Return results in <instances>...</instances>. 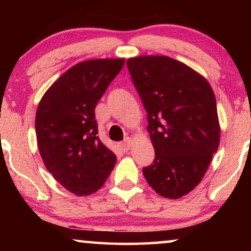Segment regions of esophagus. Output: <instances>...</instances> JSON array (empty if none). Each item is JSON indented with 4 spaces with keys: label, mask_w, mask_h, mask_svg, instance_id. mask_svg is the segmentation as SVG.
I'll list each match as a JSON object with an SVG mask.
<instances>
[{
    "label": "esophagus",
    "mask_w": 251,
    "mask_h": 251,
    "mask_svg": "<svg viewBox=\"0 0 251 251\" xmlns=\"http://www.w3.org/2000/svg\"><path fill=\"white\" fill-rule=\"evenodd\" d=\"M131 143H132L131 139L126 138L125 142L119 144V147L121 149L122 152H128V151L130 150V147H131Z\"/></svg>",
    "instance_id": "1"
}]
</instances>
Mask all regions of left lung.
<instances>
[{
	"label": "left lung",
	"instance_id": "1",
	"mask_svg": "<svg viewBox=\"0 0 251 251\" xmlns=\"http://www.w3.org/2000/svg\"><path fill=\"white\" fill-rule=\"evenodd\" d=\"M126 66L147 112L155 157L143 168L150 186L184 197L207 173L221 139L216 98L205 77L167 56L129 58Z\"/></svg>",
	"mask_w": 251,
	"mask_h": 251
}]
</instances>
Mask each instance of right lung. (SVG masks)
Returning <instances> with one entry per match:
<instances>
[{
    "instance_id": "1",
    "label": "right lung",
    "mask_w": 251,
    "mask_h": 251,
    "mask_svg": "<svg viewBox=\"0 0 251 251\" xmlns=\"http://www.w3.org/2000/svg\"><path fill=\"white\" fill-rule=\"evenodd\" d=\"M125 59L81 61L48 89L36 109L37 146L57 181L78 197L97 192L116 156L100 142L95 108Z\"/></svg>"
}]
</instances>
